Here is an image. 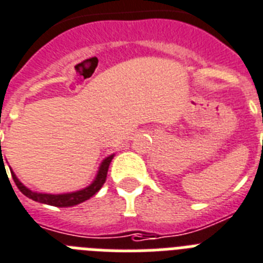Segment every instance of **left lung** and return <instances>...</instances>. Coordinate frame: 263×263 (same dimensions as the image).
I'll list each match as a JSON object with an SVG mask.
<instances>
[{"instance_id": "8db88e82", "label": "left lung", "mask_w": 263, "mask_h": 263, "mask_svg": "<svg viewBox=\"0 0 263 263\" xmlns=\"http://www.w3.org/2000/svg\"><path fill=\"white\" fill-rule=\"evenodd\" d=\"M262 121H263V120H262Z\"/></svg>"}]
</instances>
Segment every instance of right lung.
<instances>
[{"mask_svg":"<svg viewBox=\"0 0 263 263\" xmlns=\"http://www.w3.org/2000/svg\"><path fill=\"white\" fill-rule=\"evenodd\" d=\"M2 154L1 149V140H0V156ZM114 155L108 156L107 159L103 160L101 163L100 168H99L98 176L96 179L93 180V183L88 186L87 189L80 190V191H76V193H70V194H60V195H52V194H39V193H33L32 190L26 189L23 183L17 179V176L14 175V173H12L13 180H14L15 186L18 187V190L25 196H28L29 199L36 200V202L40 203H45V204H50V206H56V207H70L74 206V204H79V203L84 202V200L89 199L90 196H93L95 194L98 193L99 190L101 189V186L104 184L105 179H107V173H108V167H109V163H111ZM1 163H4V160H0Z\"/></svg>","mask_w":263,"mask_h":263,"instance_id":"right-lung-1","label":"right lung"}]
</instances>
